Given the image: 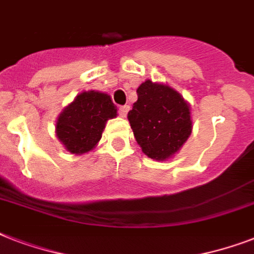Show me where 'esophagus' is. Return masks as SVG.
<instances>
[{"label": "esophagus", "mask_w": 254, "mask_h": 254, "mask_svg": "<svg viewBox=\"0 0 254 254\" xmlns=\"http://www.w3.org/2000/svg\"><path fill=\"white\" fill-rule=\"evenodd\" d=\"M127 112H129V106H121V107H119V115H120L121 117L127 116Z\"/></svg>", "instance_id": "34e87169"}]
</instances>
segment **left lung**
Returning <instances> with one entry per match:
<instances>
[{"instance_id": "1", "label": "left lung", "mask_w": 254, "mask_h": 254, "mask_svg": "<svg viewBox=\"0 0 254 254\" xmlns=\"http://www.w3.org/2000/svg\"><path fill=\"white\" fill-rule=\"evenodd\" d=\"M137 95L127 113L135 141L148 158L168 159L191 133L189 104L174 88L151 80L143 82Z\"/></svg>"}]
</instances>
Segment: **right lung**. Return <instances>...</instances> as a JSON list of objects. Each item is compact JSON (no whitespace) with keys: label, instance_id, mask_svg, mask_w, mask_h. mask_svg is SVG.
Returning <instances> with one entry per match:
<instances>
[{"label":"right lung","instance_id":"1","mask_svg":"<svg viewBox=\"0 0 254 254\" xmlns=\"http://www.w3.org/2000/svg\"><path fill=\"white\" fill-rule=\"evenodd\" d=\"M116 115L117 109L109 95L84 91L60 115L56 133L67 151L84 154L100 141L107 120Z\"/></svg>","mask_w":254,"mask_h":254}]
</instances>
